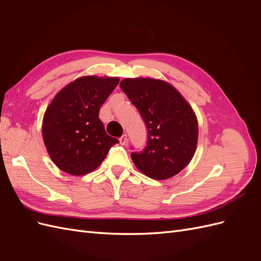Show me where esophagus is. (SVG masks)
<instances>
[{
  "label": "esophagus",
  "mask_w": 261,
  "mask_h": 261,
  "mask_svg": "<svg viewBox=\"0 0 261 261\" xmlns=\"http://www.w3.org/2000/svg\"><path fill=\"white\" fill-rule=\"evenodd\" d=\"M127 135H126V134H124V135L123 136H121V138H120V143H121V145H126V144H127Z\"/></svg>",
  "instance_id": "obj_1"
}]
</instances>
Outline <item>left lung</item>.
<instances>
[{"label":"left lung","instance_id":"1","mask_svg":"<svg viewBox=\"0 0 261 261\" xmlns=\"http://www.w3.org/2000/svg\"><path fill=\"white\" fill-rule=\"evenodd\" d=\"M121 89L147 127L146 147L130 153L137 169L153 179L176 175L194 156L198 123L193 109L170 84L151 78H126Z\"/></svg>","mask_w":261,"mask_h":261}]
</instances>
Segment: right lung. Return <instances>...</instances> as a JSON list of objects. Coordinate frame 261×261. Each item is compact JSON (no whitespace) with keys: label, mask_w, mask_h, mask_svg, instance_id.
Masks as SVG:
<instances>
[{"label":"right lung","mask_w":261,"mask_h":261,"mask_svg":"<svg viewBox=\"0 0 261 261\" xmlns=\"http://www.w3.org/2000/svg\"><path fill=\"white\" fill-rule=\"evenodd\" d=\"M116 77L84 76L64 87L46 109L42 136L57 167L72 175L96 170L118 143L106 133L101 106L115 89Z\"/></svg>","instance_id":"add662e5"}]
</instances>
